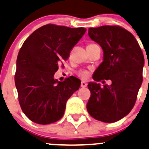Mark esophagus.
Masks as SVG:
<instances>
[{
  "mask_svg": "<svg viewBox=\"0 0 149 149\" xmlns=\"http://www.w3.org/2000/svg\"><path fill=\"white\" fill-rule=\"evenodd\" d=\"M87 86V84L86 83V82L85 81H81V87H86V86Z\"/></svg>",
  "mask_w": 149,
  "mask_h": 149,
  "instance_id": "esophagus-1",
  "label": "esophagus"
}]
</instances>
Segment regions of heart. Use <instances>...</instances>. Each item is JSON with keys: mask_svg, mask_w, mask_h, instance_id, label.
Here are the masks:
<instances>
[{"mask_svg": "<svg viewBox=\"0 0 149 149\" xmlns=\"http://www.w3.org/2000/svg\"><path fill=\"white\" fill-rule=\"evenodd\" d=\"M93 44H88L87 46H89V45H93ZM89 71H88L87 70H85V69H79V70H76V74L79 77L81 78V79H86V78L89 76Z\"/></svg>", "mask_w": 149, "mask_h": 149, "instance_id": "b5f03b06", "label": "heart"}]
</instances>
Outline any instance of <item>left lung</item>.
I'll return each instance as SVG.
<instances>
[{"instance_id":"1","label":"left lung","mask_w":149,"mask_h":149,"mask_svg":"<svg viewBox=\"0 0 149 149\" xmlns=\"http://www.w3.org/2000/svg\"><path fill=\"white\" fill-rule=\"evenodd\" d=\"M88 34L103 50V61L95 70L93 79L111 80V84L101 87L100 84L89 83L91 96L86 109L97 120L117 122L135 104L143 82V54L133 35L120 26L90 27Z\"/></svg>"}]
</instances>
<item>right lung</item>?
Here are the masks:
<instances>
[{"label": "right lung", "instance_id": "add662e5", "mask_svg": "<svg viewBox=\"0 0 149 149\" xmlns=\"http://www.w3.org/2000/svg\"><path fill=\"white\" fill-rule=\"evenodd\" d=\"M85 32L84 27L48 24L35 30L23 43L14 81L20 107L32 122L48 125L63 117L66 102L79 89L81 81L70 76L58 81L54 75Z\"/></svg>", "mask_w": 149, "mask_h": 149}]
</instances>
